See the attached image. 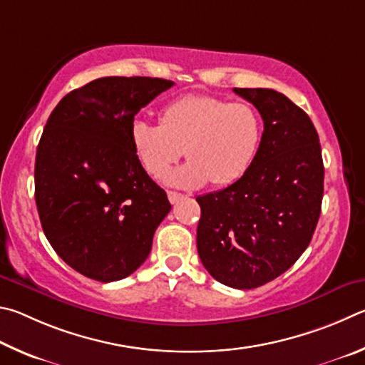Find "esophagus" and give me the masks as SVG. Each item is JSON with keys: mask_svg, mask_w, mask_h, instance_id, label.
I'll list each match as a JSON object with an SVG mask.
<instances>
[{"mask_svg": "<svg viewBox=\"0 0 365 365\" xmlns=\"http://www.w3.org/2000/svg\"><path fill=\"white\" fill-rule=\"evenodd\" d=\"M182 194H179V192H173V190H168V200H170V203H176V202H179L182 199Z\"/></svg>", "mask_w": 365, "mask_h": 365, "instance_id": "esophagus-1", "label": "esophagus"}]
</instances>
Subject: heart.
I'll list each match as a JSON object with an SVG mask.
<instances>
[{"mask_svg": "<svg viewBox=\"0 0 365 365\" xmlns=\"http://www.w3.org/2000/svg\"><path fill=\"white\" fill-rule=\"evenodd\" d=\"M131 143L144 170L160 176L166 173L170 186L195 189L208 181L227 186L250 168L261 143V120L252 106L215 96L189 94L163 108L160 123L138 120L131 126Z\"/></svg>", "mask_w": 365, "mask_h": 365, "instance_id": "heart-1", "label": "heart"}]
</instances>
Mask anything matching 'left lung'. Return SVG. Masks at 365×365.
<instances>
[{"mask_svg": "<svg viewBox=\"0 0 365 365\" xmlns=\"http://www.w3.org/2000/svg\"><path fill=\"white\" fill-rule=\"evenodd\" d=\"M258 108L264 131L250 168L226 189L197 197V250L218 282L248 290L302 257L324 195L321 144L308 113L267 88H234Z\"/></svg>", "mask_w": 365, "mask_h": 365, "instance_id": "1", "label": "left lung"}]
</instances>
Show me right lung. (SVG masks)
I'll use <instances>...</instances> for the list:
<instances>
[{
  "label": "right lung",
  "instance_id": "right-lung-1",
  "mask_svg": "<svg viewBox=\"0 0 365 365\" xmlns=\"http://www.w3.org/2000/svg\"><path fill=\"white\" fill-rule=\"evenodd\" d=\"M175 83L106 76L63 96L44 126L35 160V202L44 235L83 276L113 282L149 257L170 213L131 143L134 117Z\"/></svg>",
  "mask_w": 365,
  "mask_h": 365
}]
</instances>
